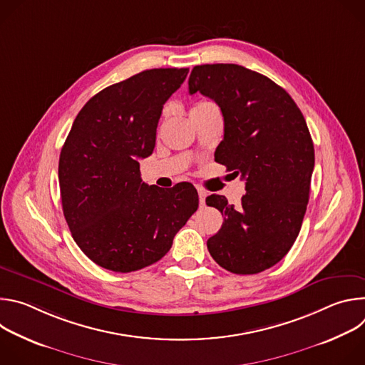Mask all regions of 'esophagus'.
Listing matches in <instances>:
<instances>
[{"mask_svg":"<svg viewBox=\"0 0 365 365\" xmlns=\"http://www.w3.org/2000/svg\"><path fill=\"white\" fill-rule=\"evenodd\" d=\"M197 195H199V203H200V206H205L206 192H205V190H197Z\"/></svg>","mask_w":365,"mask_h":365,"instance_id":"34e87169","label":"esophagus"}]
</instances>
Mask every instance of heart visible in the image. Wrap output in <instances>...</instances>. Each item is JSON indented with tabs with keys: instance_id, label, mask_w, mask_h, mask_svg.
<instances>
[{
	"instance_id": "b5f03b06",
	"label": "heart",
	"mask_w": 365,
	"mask_h": 365,
	"mask_svg": "<svg viewBox=\"0 0 365 365\" xmlns=\"http://www.w3.org/2000/svg\"><path fill=\"white\" fill-rule=\"evenodd\" d=\"M206 103H212V102H207V101H200V102H197V103H195L193 106V108H197V107H202V106H206ZM192 108V110H193Z\"/></svg>"
}]
</instances>
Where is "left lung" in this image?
Segmentation results:
<instances>
[{
    "label": "left lung",
    "instance_id": "1",
    "mask_svg": "<svg viewBox=\"0 0 365 365\" xmlns=\"http://www.w3.org/2000/svg\"><path fill=\"white\" fill-rule=\"evenodd\" d=\"M214 99L224 117L215 162L245 180L238 206L211 195L206 205L225 217L206 245L215 262L235 274L264 272L296 241L315 166L304 117L292 96L267 76L240 65H199L189 93Z\"/></svg>",
    "mask_w": 365,
    "mask_h": 365
}]
</instances>
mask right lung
Wrapping results in <instances>:
<instances>
[{"mask_svg":"<svg viewBox=\"0 0 365 365\" xmlns=\"http://www.w3.org/2000/svg\"><path fill=\"white\" fill-rule=\"evenodd\" d=\"M187 72L150 69L102 89L79 111L62 147L65 220L78 247L103 269L130 273L159 262L197 210L193 185L148 186L138 163L153 153L165 102Z\"/></svg>","mask_w":365,"mask_h":365,"instance_id":"add662e5","label":"right lung"}]
</instances>
